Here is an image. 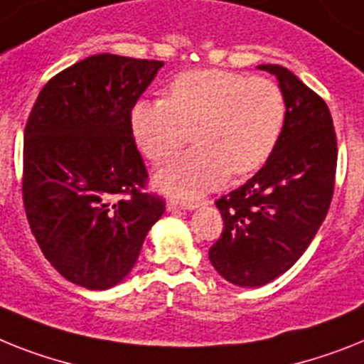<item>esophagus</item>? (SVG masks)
I'll list each match as a JSON object with an SVG mask.
<instances>
[{"label": "esophagus", "mask_w": 364, "mask_h": 364, "mask_svg": "<svg viewBox=\"0 0 364 364\" xmlns=\"http://www.w3.org/2000/svg\"><path fill=\"white\" fill-rule=\"evenodd\" d=\"M196 201H179V200H168L166 207L168 210H176V209H183V210H192V209H196Z\"/></svg>", "instance_id": "34e87169"}]
</instances>
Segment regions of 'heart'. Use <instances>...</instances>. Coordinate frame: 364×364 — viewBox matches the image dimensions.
I'll list each match as a JSON object with an SVG mask.
<instances>
[{"label":"heart","instance_id":"1","mask_svg":"<svg viewBox=\"0 0 364 364\" xmlns=\"http://www.w3.org/2000/svg\"><path fill=\"white\" fill-rule=\"evenodd\" d=\"M285 96L274 81L225 70L181 73L166 100H139L131 109L136 146L163 161L188 140L196 146L168 161L155 183L173 196H196L225 176H246L267 163L285 124Z\"/></svg>","mask_w":364,"mask_h":364}]
</instances>
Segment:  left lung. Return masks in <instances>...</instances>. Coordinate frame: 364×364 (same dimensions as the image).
I'll list each match as a JSON object with an SVG mask.
<instances>
[{
	"instance_id": "8db88e82",
	"label": "left lung",
	"mask_w": 364,
	"mask_h": 364,
	"mask_svg": "<svg viewBox=\"0 0 364 364\" xmlns=\"http://www.w3.org/2000/svg\"><path fill=\"white\" fill-rule=\"evenodd\" d=\"M287 114L276 148L242 187L216 201L224 231L209 250L215 270L237 287H262L304 255L328 215L337 170V136L322 97L279 64Z\"/></svg>"
}]
</instances>
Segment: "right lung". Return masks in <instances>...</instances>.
I'll return each mask as SVG.
<instances>
[{"instance_id": "obj_1", "label": "right lung", "mask_w": 364, "mask_h": 364, "mask_svg": "<svg viewBox=\"0 0 364 364\" xmlns=\"http://www.w3.org/2000/svg\"><path fill=\"white\" fill-rule=\"evenodd\" d=\"M163 64L87 57L44 85L27 120V220L51 267L90 291L127 277L166 209L142 192L148 172L131 129V109Z\"/></svg>"}]
</instances>
